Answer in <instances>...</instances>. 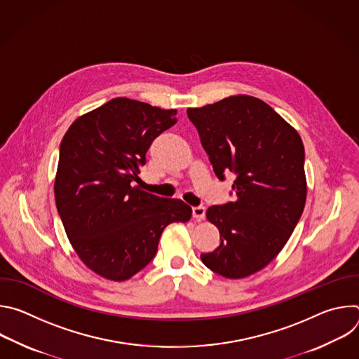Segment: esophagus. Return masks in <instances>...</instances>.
Here are the masks:
<instances>
[{
  "mask_svg": "<svg viewBox=\"0 0 359 359\" xmlns=\"http://www.w3.org/2000/svg\"><path fill=\"white\" fill-rule=\"evenodd\" d=\"M191 212H193V219H196L197 222L203 220V219H204V215H206V209H204L203 206L193 208V209H191Z\"/></svg>",
  "mask_w": 359,
  "mask_h": 359,
  "instance_id": "1",
  "label": "esophagus"
}]
</instances>
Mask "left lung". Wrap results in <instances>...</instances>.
Listing matches in <instances>:
<instances>
[{"mask_svg": "<svg viewBox=\"0 0 359 359\" xmlns=\"http://www.w3.org/2000/svg\"><path fill=\"white\" fill-rule=\"evenodd\" d=\"M216 176H236V200L212 206L206 217L220 245L203 264L226 278H244L269 266L292 234L305 206L304 144L298 132L264 100L233 95L189 108Z\"/></svg>", "mask_w": 359, "mask_h": 359, "instance_id": "1", "label": "left lung"}]
</instances>
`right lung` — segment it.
I'll return each mask as SVG.
<instances>
[{"label":"right lung","instance_id":"1","mask_svg":"<svg viewBox=\"0 0 359 359\" xmlns=\"http://www.w3.org/2000/svg\"><path fill=\"white\" fill-rule=\"evenodd\" d=\"M176 114L115 97L75 119L62 137L57 209L81 262L107 280L133 277L155 257L165 227L191 217L184 201L139 186L147 149L176 123Z\"/></svg>","mask_w":359,"mask_h":359}]
</instances>
